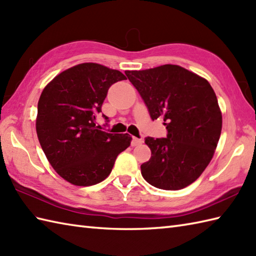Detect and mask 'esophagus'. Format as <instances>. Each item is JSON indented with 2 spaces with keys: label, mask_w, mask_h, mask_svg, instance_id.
<instances>
[{
  "label": "esophagus",
  "mask_w": 256,
  "mask_h": 256,
  "mask_svg": "<svg viewBox=\"0 0 256 256\" xmlns=\"http://www.w3.org/2000/svg\"><path fill=\"white\" fill-rule=\"evenodd\" d=\"M143 143V140L142 138H132V146H138V145H140Z\"/></svg>",
  "instance_id": "esophagus-1"
}]
</instances>
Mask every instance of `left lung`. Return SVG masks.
I'll list each match as a JSON object with an SVG mask.
<instances>
[{
    "label": "left lung",
    "instance_id": "1",
    "mask_svg": "<svg viewBox=\"0 0 256 256\" xmlns=\"http://www.w3.org/2000/svg\"><path fill=\"white\" fill-rule=\"evenodd\" d=\"M148 108L152 120L164 118L167 138H145L152 152L140 165L152 186L178 190L204 172L218 145L222 114L206 79L177 64L125 72Z\"/></svg>",
    "mask_w": 256,
    "mask_h": 256
}]
</instances>
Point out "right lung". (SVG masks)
Masks as SVG:
<instances>
[{
	"label": "right lung",
	"instance_id": "1",
	"mask_svg": "<svg viewBox=\"0 0 256 256\" xmlns=\"http://www.w3.org/2000/svg\"><path fill=\"white\" fill-rule=\"evenodd\" d=\"M125 79L118 70L86 62L59 74L42 90L37 136L48 162L64 180L84 187L101 182L118 155L131 144L128 133H106L96 124L108 88Z\"/></svg>",
	"mask_w": 256,
	"mask_h": 256
}]
</instances>
